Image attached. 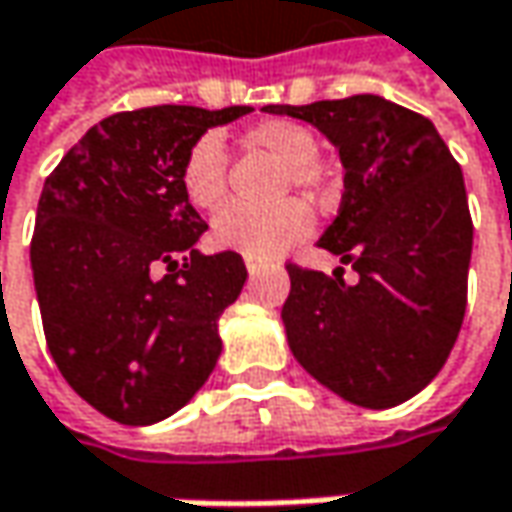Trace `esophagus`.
Listing matches in <instances>:
<instances>
[{"label":"esophagus","mask_w":512,"mask_h":512,"mask_svg":"<svg viewBox=\"0 0 512 512\" xmlns=\"http://www.w3.org/2000/svg\"><path fill=\"white\" fill-rule=\"evenodd\" d=\"M244 265H247V273H250V276L265 268V262H259V259H244Z\"/></svg>","instance_id":"esophagus-1"}]
</instances>
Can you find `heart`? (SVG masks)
<instances>
[{"mask_svg": "<svg viewBox=\"0 0 512 512\" xmlns=\"http://www.w3.org/2000/svg\"><path fill=\"white\" fill-rule=\"evenodd\" d=\"M250 149L268 152L285 172L279 195L299 190L305 198L320 201L331 192V169L320 158L317 135L296 120H259L244 132ZM181 190L192 207L216 210L227 195V146L216 132L201 135L192 143L181 164ZM311 230V213L302 201H279L268 210H250L230 204L213 218V242L221 250H236L247 259H273L288 247L302 242Z\"/></svg>", "mask_w": 512, "mask_h": 512, "instance_id": "obj_1", "label": "heart"}]
</instances>
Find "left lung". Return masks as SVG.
<instances>
[{"instance_id": "obj_1", "label": "left lung", "mask_w": 512, "mask_h": 512, "mask_svg": "<svg viewBox=\"0 0 512 512\" xmlns=\"http://www.w3.org/2000/svg\"><path fill=\"white\" fill-rule=\"evenodd\" d=\"M308 120L340 149L343 201L320 247L357 285L288 262L282 305L299 366L334 395L389 409L444 369L467 308L473 218L458 161L429 117L377 94L265 106Z\"/></svg>"}]
</instances>
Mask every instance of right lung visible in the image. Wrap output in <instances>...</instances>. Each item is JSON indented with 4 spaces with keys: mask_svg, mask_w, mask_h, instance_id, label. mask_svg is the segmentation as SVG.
Returning a JSON list of instances; mask_svg holds the SVG:
<instances>
[{
    "mask_svg": "<svg viewBox=\"0 0 512 512\" xmlns=\"http://www.w3.org/2000/svg\"><path fill=\"white\" fill-rule=\"evenodd\" d=\"M247 112H117L45 178L31 239L45 343L68 386L112 421H164L216 369L218 317L247 268L233 250H195L207 224L181 190V164L210 126Z\"/></svg>",
    "mask_w": 512,
    "mask_h": 512,
    "instance_id": "right-lung-1",
    "label": "right lung"
}]
</instances>
